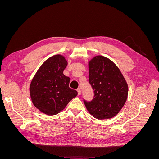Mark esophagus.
Wrapping results in <instances>:
<instances>
[{
    "label": "esophagus",
    "mask_w": 159,
    "mask_h": 159,
    "mask_svg": "<svg viewBox=\"0 0 159 159\" xmlns=\"http://www.w3.org/2000/svg\"><path fill=\"white\" fill-rule=\"evenodd\" d=\"M77 91H78V95H80V94H81V89H80V88H78V89H77Z\"/></svg>",
    "instance_id": "34e87169"
}]
</instances>
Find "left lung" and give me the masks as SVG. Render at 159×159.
I'll return each instance as SVG.
<instances>
[{
	"instance_id": "1",
	"label": "left lung",
	"mask_w": 159,
	"mask_h": 159,
	"mask_svg": "<svg viewBox=\"0 0 159 159\" xmlns=\"http://www.w3.org/2000/svg\"><path fill=\"white\" fill-rule=\"evenodd\" d=\"M89 83L94 90L92 100H84L89 113L98 119L115 116L128 95V85L118 67L106 57H94L89 61Z\"/></svg>"
}]
</instances>
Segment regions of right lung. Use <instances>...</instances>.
Returning a JSON list of instances; mask_svg holds the SVG:
<instances>
[{"instance_id":"add662e5","label":"right lung","mask_w":159,"mask_h":159,"mask_svg":"<svg viewBox=\"0 0 159 159\" xmlns=\"http://www.w3.org/2000/svg\"><path fill=\"white\" fill-rule=\"evenodd\" d=\"M67 64L63 56H53L42 64L32 80V102L38 109L48 115L60 113L78 95L76 90L69 87V77L63 74Z\"/></svg>"}]
</instances>
